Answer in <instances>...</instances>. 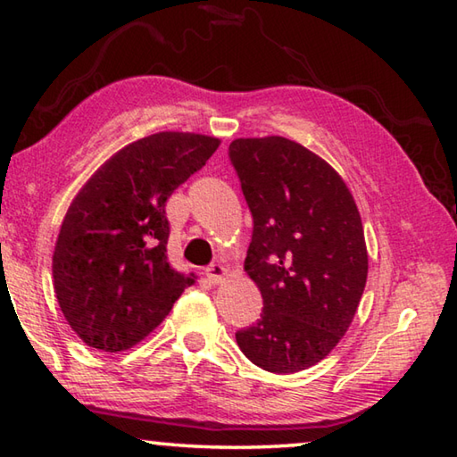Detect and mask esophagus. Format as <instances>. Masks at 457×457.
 <instances>
[{
	"label": "esophagus",
	"instance_id": "esophagus-1",
	"mask_svg": "<svg viewBox=\"0 0 457 457\" xmlns=\"http://www.w3.org/2000/svg\"><path fill=\"white\" fill-rule=\"evenodd\" d=\"M205 274H207V278H210L212 284H221L223 278H226V274H228V270L221 264H212L205 270Z\"/></svg>",
	"mask_w": 457,
	"mask_h": 457
}]
</instances>
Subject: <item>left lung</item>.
<instances>
[{"instance_id":"8db88e82","label":"left lung","mask_w":457,"mask_h":457,"mask_svg":"<svg viewBox=\"0 0 457 457\" xmlns=\"http://www.w3.org/2000/svg\"><path fill=\"white\" fill-rule=\"evenodd\" d=\"M229 159L253 218L244 270L264 298L236 340L260 369L298 373L335 349L365 290L357 204L327 161L286 137L236 138Z\"/></svg>"}]
</instances>
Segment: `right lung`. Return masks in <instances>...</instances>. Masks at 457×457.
<instances>
[{
	"instance_id": "add662e5",
	"label": "right lung",
	"mask_w": 457,
	"mask_h": 457,
	"mask_svg": "<svg viewBox=\"0 0 457 457\" xmlns=\"http://www.w3.org/2000/svg\"><path fill=\"white\" fill-rule=\"evenodd\" d=\"M220 138L163 130L122 146L76 193L54 245L60 311L92 349L127 351L195 284L167 260L165 204Z\"/></svg>"
}]
</instances>
